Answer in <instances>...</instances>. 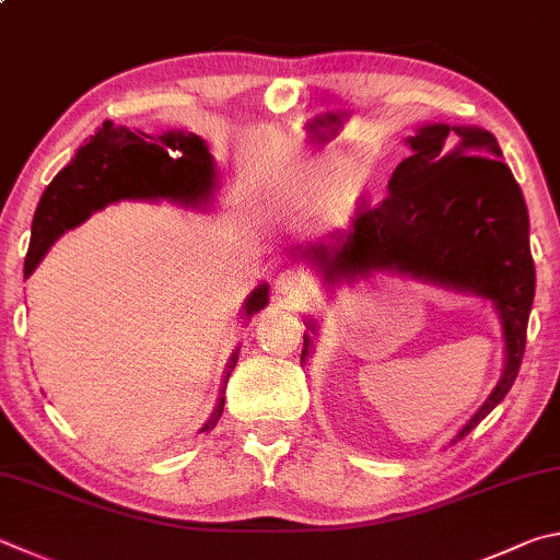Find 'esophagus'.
<instances>
[{"mask_svg": "<svg viewBox=\"0 0 560 560\" xmlns=\"http://www.w3.org/2000/svg\"><path fill=\"white\" fill-rule=\"evenodd\" d=\"M308 287V279L306 273L296 267H289V269H281L277 273V281H273V289H277L279 296L283 299H299L306 293Z\"/></svg>", "mask_w": 560, "mask_h": 560, "instance_id": "1", "label": "esophagus"}]
</instances>
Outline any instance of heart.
<instances>
[{
	"instance_id": "b5f03b06",
	"label": "heart",
	"mask_w": 560,
	"mask_h": 560,
	"mask_svg": "<svg viewBox=\"0 0 560 560\" xmlns=\"http://www.w3.org/2000/svg\"><path fill=\"white\" fill-rule=\"evenodd\" d=\"M299 188L303 190H332L340 183V168L338 166H311L303 168L296 176Z\"/></svg>"
}]
</instances>
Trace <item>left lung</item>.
I'll list each match as a JSON object with an SVG mask.
<instances>
[{"mask_svg":"<svg viewBox=\"0 0 560 560\" xmlns=\"http://www.w3.org/2000/svg\"><path fill=\"white\" fill-rule=\"evenodd\" d=\"M406 144L411 156L394 168L386 186L389 196L360 210L348 235L299 247L296 257L308 259L325 283L392 271L494 303L504 330V370L492 394L455 435L460 441L504 399L520 374L536 283L528 212L490 131L435 121L423 125ZM311 342V335H303V362Z\"/></svg>","mask_w":560,"mask_h":560,"instance_id":"8db88e82","label":"left lung"}]
</instances>
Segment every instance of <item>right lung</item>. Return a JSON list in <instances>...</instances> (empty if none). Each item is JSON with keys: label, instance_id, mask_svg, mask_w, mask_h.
<instances>
[{"label": "right lung", "instance_id": "obj_1", "mask_svg": "<svg viewBox=\"0 0 560 560\" xmlns=\"http://www.w3.org/2000/svg\"><path fill=\"white\" fill-rule=\"evenodd\" d=\"M218 168L208 144L192 131H164L149 137L105 121L85 147L78 149L73 161L58 171L38 200L32 222V245H28L24 277H32L38 261L66 230L78 228L95 210H103L119 200H171L178 206L206 208L212 202L218 186ZM269 303V287L249 293L245 301V318L259 313ZM240 350L232 352L220 399L210 421L200 431H210L218 423L225 406V384L235 370Z\"/></svg>", "mask_w": 560, "mask_h": 560}]
</instances>
